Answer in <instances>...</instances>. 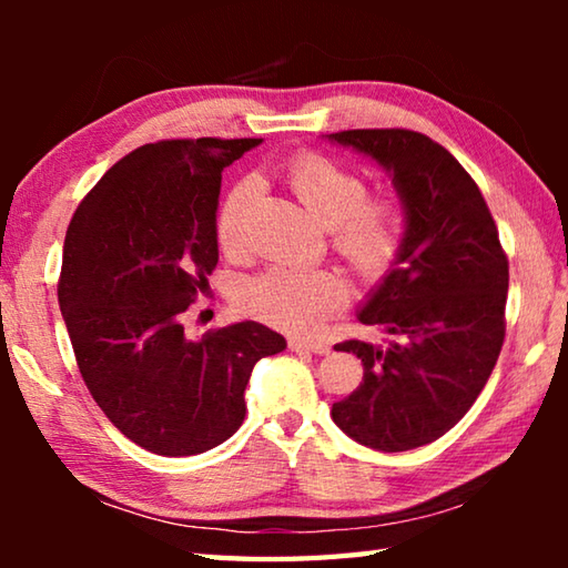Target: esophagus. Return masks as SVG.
<instances>
[{
    "label": "esophagus",
    "instance_id": "34e87169",
    "mask_svg": "<svg viewBox=\"0 0 568 568\" xmlns=\"http://www.w3.org/2000/svg\"><path fill=\"white\" fill-rule=\"evenodd\" d=\"M291 351L295 353H315V355H325L331 351L328 343H321V341H303V338H293L291 341Z\"/></svg>",
    "mask_w": 568,
    "mask_h": 568
}]
</instances>
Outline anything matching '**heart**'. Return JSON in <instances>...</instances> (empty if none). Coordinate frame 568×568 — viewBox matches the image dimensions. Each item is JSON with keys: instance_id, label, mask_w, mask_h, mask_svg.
<instances>
[{"instance_id": "b5f03b06", "label": "heart", "mask_w": 568, "mask_h": 568, "mask_svg": "<svg viewBox=\"0 0 568 568\" xmlns=\"http://www.w3.org/2000/svg\"><path fill=\"white\" fill-rule=\"evenodd\" d=\"M287 182L323 227L333 230L335 247L358 267L376 275L386 271L400 243V225L393 205L368 197L363 175L321 155L297 158ZM255 182L243 180L227 192L217 210L215 235L223 250L243 243V223L255 200ZM243 305L267 323L291 331H311L343 303L341 277L325 271L271 267L243 285Z\"/></svg>"}]
</instances>
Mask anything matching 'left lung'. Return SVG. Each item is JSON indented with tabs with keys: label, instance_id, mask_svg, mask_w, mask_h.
<instances>
[{
	"label": "left lung",
	"instance_id": "left-lung-1",
	"mask_svg": "<svg viewBox=\"0 0 568 568\" xmlns=\"http://www.w3.org/2000/svg\"><path fill=\"white\" fill-rule=\"evenodd\" d=\"M376 162L396 187L403 235L393 265L361 303L381 343L335 351L363 363V383L333 403L345 436L383 454L434 444L474 406L504 345L508 261L486 200L460 162L426 134H325Z\"/></svg>",
	"mask_w": 568,
	"mask_h": 568
}]
</instances>
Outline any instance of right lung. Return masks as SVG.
<instances>
[{"instance_id": "add662e5", "label": "right lung", "mask_w": 568, "mask_h": 568, "mask_svg": "<svg viewBox=\"0 0 568 568\" xmlns=\"http://www.w3.org/2000/svg\"><path fill=\"white\" fill-rule=\"evenodd\" d=\"M261 140H165L104 172L67 227L57 287L77 365L114 428L158 456H197L245 418L263 323L187 338L182 313L217 265L223 170Z\"/></svg>"}]
</instances>
